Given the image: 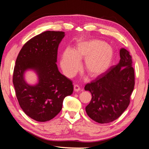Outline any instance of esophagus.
<instances>
[{
    "mask_svg": "<svg viewBox=\"0 0 149 149\" xmlns=\"http://www.w3.org/2000/svg\"><path fill=\"white\" fill-rule=\"evenodd\" d=\"M74 91H76V92L79 91L80 90V87L79 86V85L74 84Z\"/></svg>",
    "mask_w": 149,
    "mask_h": 149,
    "instance_id": "esophagus-1",
    "label": "esophagus"
}]
</instances>
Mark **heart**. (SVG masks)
<instances>
[{"label": "heart", "instance_id": "1", "mask_svg": "<svg viewBox=\"0 0 149 149\" xmlns=\"http://www.w3.org/2000/svg\"><path fill=\"white\" fill-rule=\"evenodd\" d=\"M114 57L112 48L97 40L81 42L72 51L66 49L63 53L61 66L67 76H73L80 68V59L84 58V68L91 77H97L110 67Z\"/></svg>", "mask_w": 149, "mask_h": 149}]
</instances>
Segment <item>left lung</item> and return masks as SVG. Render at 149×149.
I'll return each mask as SVG.
<instances>
[{"instance_id": "1", "label": "left lung", "mask_w": 149, "mask_h": 149, "mask_svg": "<svg viewBox=\"0 0 149 149\" xmlns=\"http://www.w3.org/2000/svg\"><path fill=\"white\" fill-rule=\"evenodd\" d=\"M119 63L85 85L92 98L86 107L88 116L98 123L106 124L119 118L127 109L135 85L132 56L120 49Z\"/></svg>"}]
</instances>
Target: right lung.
I'll list each match as a JSON object with an SVG mask.
<instances>
[{
	"label": "right lung",
	"instance_id": "add662e5",
	"mask_svg": "<svg viewBox=\"0 0 149 149\" xmlns=\"http://www.w3.org/2000/svg\"><path fill=\"white\" fill-rule=\"evenodd\" d=\"M63 31H47L31 38L22 48L13 70V84L19 105L30 118L38 122L52 119L62 109L66 96L73 92L71 81L58 71V48ZM35 70L39 83L26 84L24 71Z\"/></svg>",
	"mask_w": 149,
	"mask_h": 149
}]
</instances>
